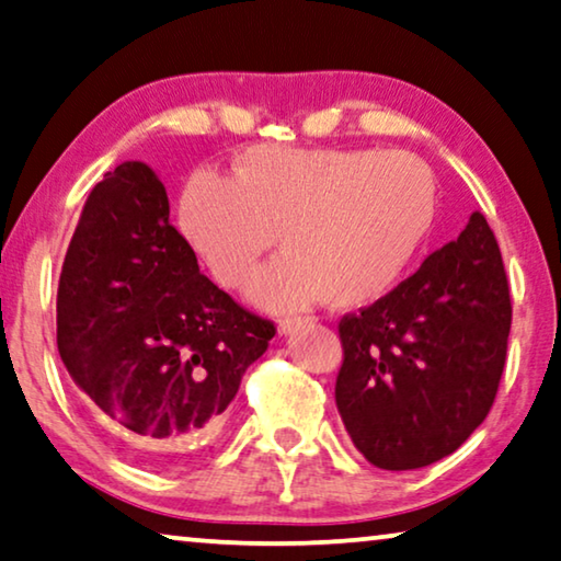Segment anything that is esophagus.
Segmentation results:
<instances>
[{"mask_svg": "<svg viewBox=\"0 0 561 561\" xmlns=\"http://www.w3.org/2000/svg\"><path fill=\"white\" fill-rule=\"evenodd\" d=\"M299 324H302L299 317H284V320L277 322V330H279V334H291L299 328Z\"/></svg>", "mask_w": 561, "mask_h": 561, "instance_id": "34e87169", "label": "esophagus"}]
</instances>
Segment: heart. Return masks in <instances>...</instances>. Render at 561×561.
Segmentation results:
<instances>
[{"instance_id": "b5f03b06", "label": "heart", "mask_w": 561, "mask_h": 561, "mask_svg": "<svg viewBox=\"0 0 561 561\" xmlns=\"http://www.w3.org/2000/svg\"><path fill=\"white\" fill-rule=\"evenodd\" d=\"M436 216L428 163L375 148L252 146L229 179L196 171L179 198L183 239L224 289L244 284L277 233L284 254L249 284L272 312L380 302L413 270Z\"/></svg>"}]
</instances>
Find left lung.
Returning <instances> with one entry per match:
<instances>
[{
    "label": "left lung",
    "instance_id": "obj_1",
    "mask_svg": "<svg viewBox=\"0 0 561 561\" xmlns=\"http://www.w3.org/2000/svg\"><path fill=\"white\" fill-rule=\"evenodd\" d=\"M512 330L496 237L473 211L388 297L340 322L334 400L355 448L386 471L450 456L494 405Z\"/></svg>",
    "mask_w": 561,
    "mask_h": 561
}]
</instances>
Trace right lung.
<instances>
[{"mask_svg":"<svg viewBox=\"0 0 561 561\" xmlns=\"http://www.w3.org/2000/svg\"><path fill=\"white\" fill-rule=\"evenodd\" d=\"M150 165L125 161L88 196L57 287V350L133 458L183 461L219 428L274 324L198 272Z\"/></svg>","mask_w":561,"mask_h":561,"instance_id":"right-lung-1","label":"right lung"}]
</instances>
